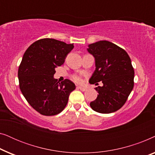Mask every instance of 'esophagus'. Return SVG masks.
Here are the masks:
<instances>
[{"instance_id":"obj_1","label":"esophagus","mask_w":155,"mask_h":155,"mask_svg":"<svg viewBox=\"0 0 155 155\" xmlns=\"http://www.w3.org/2000/svg\"><path fill=\"white\" fill-rule=\"evenodd\" d=\"M77 88L79 89V90H80L81 91H83V92L87 90L86 87H80V86H78Z\"/></svg>"}]
</instances>
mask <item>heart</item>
Listing matches in <instances>:
<instances>
[{
    "label": "heart",
    "instance_id": "heart-1",
    "mask_svg": "<svg viewBox=\"0 0 155 155\" xmlns=\"http://www.w3.org/2000/svg\"><path fill=\"white\" fill-rule=\"evenodd\" d=\"M72 79L74 82H75L76 83H82V78L79 75H73L72 77Z\"/></svg>",
    "mask_w": 155,
    "mask_h": 155
}]
</instances>
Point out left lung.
<instances>
[{"mask_svg": "<svg viewBox=\"0 0 155 155\" xmlns=\"http://www.w3.org/2000/svg\"><path fill=\"white\" fill-rule=\"evenodd\" d=\"M88 46L96 65L89 82L103 83L102 87L95 88L99 94L90 102V107L101 114L115 112L124 105L134 86L135 73L130 57L124 49L108 41H99Z\"/></svg>", "mask_w": 155, "mask_h": 155, "instance_id": "1", "label": "left lung"}]
</instances>
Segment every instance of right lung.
<instances>
[{"label":"right lung","instance_id":"obj_1","mask_svg":"<svg viewBox=\"0 0 155 155\" xmlns=\"http://www.w3.org/2000/svg\"><path fill=\"white\" fill-rule=\"evenodd\" d=\"M73 48V44L45 38L34 42L25 52L18 69L19 85L27 102L41 115L61 113L75 89L70 80L59 82L54 78L56 68L64 63Z\"/></svg>","mask_w":155,"mask_h":155}]
</instances>
